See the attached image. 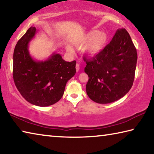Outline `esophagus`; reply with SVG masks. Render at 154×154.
<instances>
[{
	"label": "esophagus",
	"mask_w": 154,
	"mask_h": 154,
	"mask_svg": "<svg viewBox=\"0 0 154 154\" xmlns=\"http://www.w3.org/2000/svg\"><path fill=\"white\" fill-rule=\"evenodd\" d=\"M75 69H76V72H79V69H80V66L79 63H77L75 65Z\"/></svg>",
	"instance_id": "1"
}]
</instances>
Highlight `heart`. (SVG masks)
Segmentation results:
<instances>
[{"label":"heart","mask_w":154,"mask_h":154,"mask_svg":"<svg viewBox=\"0 0 154 154\" xmlns=\"http://www.w3.org/2000/svg\"><path fill=\"white\" fill-rule=\"evenodd\" d=\"M107 39L108 36L106 32L91 30L76 38L73 43L79 47L86 45L83 49L84 52L89 56H95L104 49ZM67 50L71 51L72 48L69 46H67Z\"/></svg>","instance_id":"b5f03b06"}]
</instances>
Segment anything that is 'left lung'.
<instances>
[{
  "label": "left lung",
  "mask_w": 154,
  "mask_h": 154,
  "mask_svg": "<svg viewBox=\"0 0 154 154\" xmlns=\"http://www.w3.org/2000/svg\"><path fill=\"white\" fill-rule=\"evenodd\" d=\"M88 76L86 91L97 103L106 104L123 97L132 87L137 66V50L125 28L117 29L109 44L91 58L84 57Z\"/></svg>",
  "instance_id": "8db88e82"
}]
</instances>
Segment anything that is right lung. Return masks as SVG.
Returning a JSON list of instances; mask_svg holds the SVG:
<instances>
[{
	"label": "right lung",
	"mask_w": 154,
	"mask_h": 154,
	"mask_svg": "<svg viewBox=\"0 0 154 154\" xmlns=\"http://www.w3.org/2000/svg\"><path fill=\"white\" fill-rule=\"evenodd\" d=\"M37 32L35 27H30L15 46L13 80L27 101L36 106L47 107L62 97L66 83L75 74L76 61H66L56 52L45 60L34 59L29 52L28 45Z\"/></svg>",
	"instance_id": "1"
}]
</instances>
